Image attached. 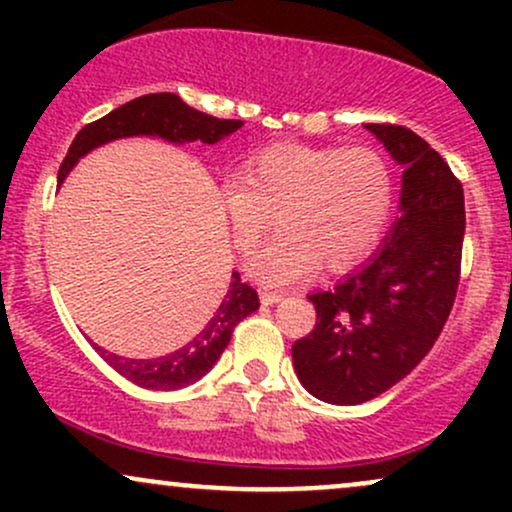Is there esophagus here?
Instances as JSON below:
<instances>
[{
	"label": "esophagus",
	"mask_w": 512,
	"mask_h": 512,
	"mask_svg": "<svg viewBox=\"0 0 512 512\" xmlns=\"http://www.w3.org/2000/svg\"><path fill=\"white\" fill-rule=\"evenodd\" d=\"M281 298H284V296H281L279 291H267V289L260 291V301H262V305H274V303H279Z\"/></svg>",
	"instance_id": "esophagus-1"
}]
</instances>
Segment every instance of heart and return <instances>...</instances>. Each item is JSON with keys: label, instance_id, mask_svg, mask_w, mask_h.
<instances>
[{"label": "heart", "instance_id": "b5f03b06", "mask_svg": "<svg viewBox=\"0 0 512 512\" xmlns=\"http://www.w3.org/2000/svg\"><path fill=\"white\" fill-rule=\"evenodd\" d=\"M395 204L390 161L373 146L276 144L257 151L238 180L223 182L221 209L238 252H250L264 286H289L317 267L344 272L375 250Z\"/></svg>", "mask_w": 512, "mask_h": 512}]
</instances>
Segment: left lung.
I'll return each instance as SVG.
<instances>
[{
	"instance_id": "obj_1",
	"label": "left lung",
	"mask_w": 512,
	"mask_h": 512,
	"mask_svg": "<svg viewBox=\"0 0 512 512\" xmlns=\"http://www.w3.org/2000/svg\"><path fill=\"white\" fill-rule=\"evenodd\" d=\"M368 129L404 166L402 216L366 267L308 296L317 322L291 349L305 390L330 404L368 402L407 378L438 342L460 284L462 182L411 129Z\"/></svg>"
}]
</instances>
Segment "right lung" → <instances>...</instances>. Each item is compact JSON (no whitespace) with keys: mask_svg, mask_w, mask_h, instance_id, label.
Segmentation results:
<instances>
[{"mask_svg":"<svg viewBox=\"0 0 512 512\" xmlns=\"http://www.w3.org/2000/svg\"><path fill=\"white\" fill-rule=\"evenodd\" d=\"M240 127H243V120H219L214 115L199 113L182 103V98L175 93H146V96L115 108L101 120L81 127L64 156L57 180L62 182L67 178V173L81 156L105 142H113V139L132 137V134H154V137L178 144L197 142V139L204 144H216ZM257 308H260L257 291L245 284L238 272H233L231 286L216 313L182 349L161 358H122L108 354L101 346H96V351L122 378L144 387V390H180L209 373V368L219 361L223 349L231 342V334L238 322L255 313Z\"/></svg>","mask_w":512,"mask_h":512,"instance_id":"1","label":"right lung"}]
</instances>
